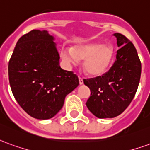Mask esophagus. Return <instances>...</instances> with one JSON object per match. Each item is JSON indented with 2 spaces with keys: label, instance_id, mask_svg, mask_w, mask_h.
Segmentation results:
<instances>
[{
  "label": "esophagus",
  "instance_id": "esophagus-1",
  "mask_svg": "<svg viewBox=\"0 0 150 150\" xmlns=\"http://www.w3.org/2000/svg\"><path fill=\"white\" fill-rule=\"evenodd\" d=\"M79 84H83V79L80 76H79Z\"/></svg>",
  "mask_w": 150,
  "mask_h": 150
}]
</instances>
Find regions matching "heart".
<instances>
[{
    "instance_id": "obj_1",
    "label": "heart",
    "mask_w": 150,
    "mask_h": 150,
    "mask_svg": "<svg viewBox=\"0 0 150 150\" xmlns=\"http://www.w3.org/2000/svg\"><path fill=\"white\" fill-rule=\"evenodd\" d=\"M60 56L68 65H77L79 59H84L83 68L88 75H103L112 64L114 49L111 45H103L99 42L82 43L71 49L63 48Z\"/></svg>"
}]
</instances>
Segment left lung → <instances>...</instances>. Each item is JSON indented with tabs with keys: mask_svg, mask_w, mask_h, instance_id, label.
<instances>
[{
	"mask_svg": "<svg viewBox=\"0 0 150 150\" xmlns=\"http://www.w3.org/2000/svg\"><path fill=\"white\" fill-rule=\"evenodd\" d=\"M114 36L117 46L116 60L106 73L84 79L91 90L86 105L98 118H113L125 110L135 96L142 73V63L135 46L123 34Z\"/></svg>",
	"mask_w": 150,
	"mask_h": 150,
	"instance_id": "obj_1",
	"label": "left lung"
}]
</instances>
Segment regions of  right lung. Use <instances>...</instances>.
Here are the masks:
<instances>
[{
    "label": "right lung",
    "mask_w": 150,
    "mask_h": 150,
    "mask_svg": "<svg viewBox=\"0 0 150 150\" xmlns=\"http://www.w3.org/2000/svg\"><path fill=\"white\" fill-rule=\"evenodd\" d=\"M54 38L46 30L30 31L16 44L8 62V80L19 105L38 120L52 118L66 96L78 87L73 71L62 70Z\"/></svg>",
    "instance_id": "obj_1"
}]
</instances>
